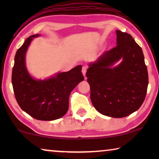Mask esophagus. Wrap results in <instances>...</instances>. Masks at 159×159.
Returning <instances> with one entry per match:
<instances>
[{
    "label": "esophagus",
    "instance_id": "obj_1",
    "mask_svg": "<svg viewBox=\"0 0 159 159\" xmlns=\"http://www.w3.org/2000/svg\"><path fill=\"white\" fill-rule=\"evenodd\" d=\"M86 71H87V68L85 66H83L82 67V73L83 74V76L85 78V74H86Z\"/></svg>",
    "mask_w": 159,
    "mask_h": 159
}]
</instances>
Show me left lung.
<instances>
[{
    "mask_svg": "<svg viewBox=\"0 0 159 159\" xmlns=\"http://www.w3.org/2000/svg\"><path fill=\"white\" fill-rule=\"evenodd\" d=\"M117 45L89 64L85 76L96 110L113 118L137 111L146 97L149 77L140 46L130 34L116 30ZM120 58L117 67L112 65Z\"/></svg>",
    "mask_w": 159,
    "mask_h": 159,
    "instance_id": "8db88e82",
    "label": "left lung"
}]
</instances>
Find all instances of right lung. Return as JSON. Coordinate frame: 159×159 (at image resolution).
Listing matches in <instances>:
<instances>
[{"instance_id": "obj_1", "label": "right lung", "mask_w": 159, "mask_h": 159, "mask_svg": "<svg viewBox=\"0 0 159 159\" xmlns=\"http://www.w3.org/2000/svg\"><path fill=\"white\" fill-rule=\"evenodd\" d=\"M26 39L15 57L12 83L20 108L37 120H52L62 117L69 109L70 93L84 80L81 65L69 71L59 73L48 80H36L30 76L25 66V54L33 38Z\"/></svg>"}]
</instances>
